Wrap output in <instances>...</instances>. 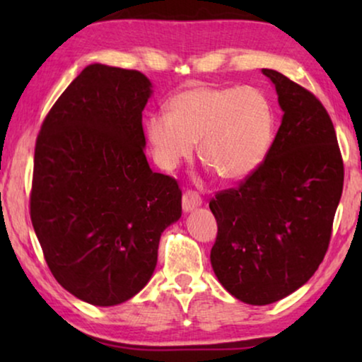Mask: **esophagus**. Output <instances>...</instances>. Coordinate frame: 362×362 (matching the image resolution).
Segmentation results:
<instances>
[{"instance_id": "34e87169", "label": "esophagus", "mask_w": 362, "mask_h": 362, "mask_svg": "<svg viewBox=\"0 0 362 362\" xmlns=\"http://www.w3.org/2000/svg\"><path fill=\"white\" fill-rule=\"evenodd\" d=\"M201 204H202V199L196 191H192V189L185 191V194H182V209H185L186 212H189L194 209V207L201 206Z\"/></svg>"}]
</instances>
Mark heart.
I'll return each instance as SVG.
<instances>
[{
	"label": "heart",
	"mask_w": 362,
	"mask_h": 362,
	"mask_svg": "<svg viewBox=\"0 0 362 362\" xmlns=\"http://www.w3.org/2000/svg\"><path fill=\"white\" fill-rule=\"evenodd\" d=\"M276 117L269 97L255 87H187L168 102V113L145 122L146 141L163 170L173 171L194 153L226 181L259 170L275 140Z\"/></svg>",
	"instance_id": "b5f03b06"
}]
</instances>
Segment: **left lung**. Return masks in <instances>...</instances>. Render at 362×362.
<instances>
[{
    "instance_id": "left-lung-1",
    "label": "left lung",
    "mask_w": 362,
    "mask_h": 362,
    "mask_svg": "<svg viewBox=\"0 0 362 362\" xmlns=\"http://www.w3.org/2000/svg\"><path fill=\"white\" fill-rule=\"evenodd\" d=\"M284 110L269 155L209 207L217 221L211 264L222 286L249 305H270L311 279L325 259L344 165L333 122L318 98L264 69Z\"/></svg>"
}]
</instances>
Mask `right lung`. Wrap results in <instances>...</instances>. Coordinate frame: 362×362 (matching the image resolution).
Wrapping results in <instances>:
<instances>
[{"label":"right lung","instance_id":"1","mask_svg":"<svg viewBox=\"0 0 362 362\" xmlns=\"http://www.w3.org/2000/svg\"><path fill=\"white\" fill-rule=\"evenodd\" d=\"M151 82L87 66L44 118L29 209L54 279L78 300L113 306L151 279L161 232L181 217L175 177L153 173L141 112Z\"/></svg>","mask_w":362,"mask_h":362}]
</instances>
